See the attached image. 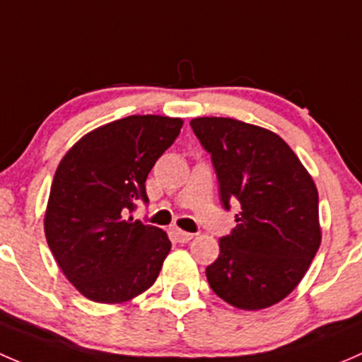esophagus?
<instances>
[{
	"instance_id": "34e87169",
	"label": "esophagus",
	"mask_w": 362,
	"mask_h": 362,
	"mask_svg": "<svg viewBox=\"0 0 362 362\" xmlns=\"http://www.w3.org/2000/svg\"><path fill=\"white\" fill-rule=\"evenodd\" d=\"M173 233H174V238H176L180 244H186V242H189L193 238V233L182 232V230H180V228H174Z\"/></svg>"
}]
</instances>
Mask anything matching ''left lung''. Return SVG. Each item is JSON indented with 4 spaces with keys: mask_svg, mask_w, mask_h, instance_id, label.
Here are the masks:
<instances>
[{
    "mask_svg": "<svg viewBox=\"0 0 362 362\" xmlns=\"http://www.w3.org/2000/svg\"><path fill=\"white\" fill-rule=\"evenodd\" d=\"M189 125L211 155L223 207H240L207 267L209 286L242 310L272 307L300 284L320 245L317 188L270 130L218 117Z\"/></svg>",
    "mask_w": 362,
    "mask_h": 362,
    "instance_id": "obj_1",
    "label": "left lung"
}]
</instances>
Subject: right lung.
<instances>
[{"label": "right lung", "mask_w": 362, "mask_h": 362, "mask_svg": "<svg viewBox=\"0 0 362 362\" xmlns=\"http://www.w3.org/2000/svg\"><path fill=\"white\" fill-rule=\"evenodd\" d=\"M181 127V118L132 115L92 130L59 163L45 235L68 281L88 300L122 303L158 277L169 237L127 216L137 202L148 204V174Z\"/></svg>", "instance_id": "1"}]
</instances>
